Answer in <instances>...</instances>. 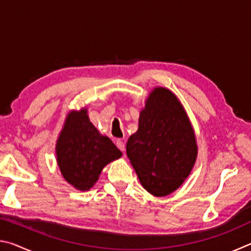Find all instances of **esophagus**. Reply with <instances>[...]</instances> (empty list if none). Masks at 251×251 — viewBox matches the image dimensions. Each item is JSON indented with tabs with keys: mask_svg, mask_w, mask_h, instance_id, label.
Listing matches in <instances>:
<instances>
[{
	"mask_svg": "<svg viewBox=\"0 0 251 251\" xmlns=\"http://www.w3.org/2000/svg\"><path fill=\"white\" fill-rule=\"evenodd\" d=\"M116 146L120 148L122 151H125V143L123 142V141H120V139H118V141H116Z\"/></svg>",
	"mask_w": 251,
	"mask_h": 251,
	"instance_id": "1",
	"label": "esophagus"
}]
</instances>
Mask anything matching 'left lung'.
I'll return each mask as SVG.
<instances>
[{
  "label": "left lung",
  "mask_w": 251,
  "mask_h": 251,
  "mask_svg": "<svg viewBox=\"0 0 251 251\" xmlns=\"http://www.w3.org/2000/svg\"><path fill=\"white\" fill-rule=\"evenodd\" d=\"M126 154L142 186L156 197L171 195L190 175L198 155L196 135L171 90L158 86L151 91Z\"/></svg>",
  "instance_id": "1"
}]
</instances>
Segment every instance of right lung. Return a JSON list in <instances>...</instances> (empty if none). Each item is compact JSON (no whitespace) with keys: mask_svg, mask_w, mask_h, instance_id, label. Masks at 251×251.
I'll return each mask as SVG.
<instances>
[{"mask_svg":"<svg viewBox=\"0 0 251 251\" xmlns=\"http://www.w3.org/2000/svg\"><path fill=\"white\" fill-rule=\"evenodd\" d=\"M87 112L86 107L69 112L55 146L63 178L80 192L90 190L106 165L123 155L107 136L97 130Z\"/></svg>","mask_w":251,"mask_h":251,"instance_id":"add662e5","label":"right lung"}]
</instances>
